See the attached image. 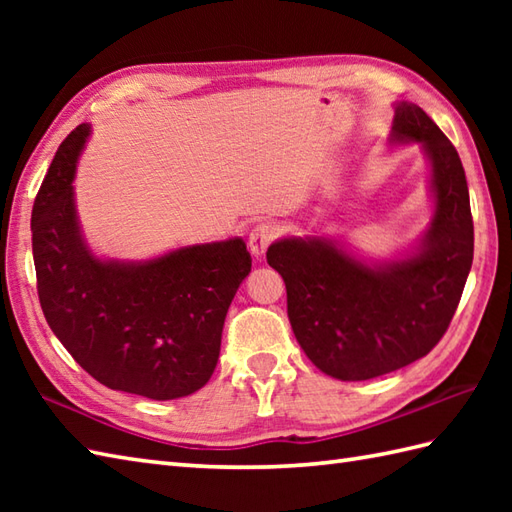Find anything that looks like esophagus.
<instances>
[{
    "instance_id": "1",
    "label": "esophagus",
    "mask_w": 512,
    "mask_h": 512,
    "mask_svg": "<svg viewBox=\"0 0 512 512\" xmlns=\"http://www.w3.org/2000/svg\"><path fill=\"white\" fill-rule=\"evenodd\" d=\"M275 237H277L275 224H268V222L257 224L253 231H250V237H248V248H250V253H253V257L262 259L266 255L268 246L273 244Z\"/></svg>"
}]
</instances>
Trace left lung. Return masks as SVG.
Instances as JSON below:
<instances>
[{"label": "left lung", "instance_id": "1", "mask_svg": "<svg viewBox=\"0 0 512 512\" xmlns=\"http://www.w3.org/2000/svg\"><path fill=\"white\" fill-rule=\"evenodd\" d=\"M391 145L429 162L427 231L391 259H365L323 235L281 237L266 259L284 277L288 319L323 374L369 380L427 356L447 332L473 264V217L458 151L418 105H394Z\"/></svg>", "mask_w": 512, "mask_h": 512}]
</instances>
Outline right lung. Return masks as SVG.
<instances>
[{"mask_svg":"<svg viewBox=\"0 0 512 512\" xmlns=\"http://www.w3.org/2000/svg\"><path fill=\"white\" fill-rule=\"evenodd\" d=\"M92 127L63 140L32 206V257L41 310L54 336L105 387L151 400L202 389L220 358L222 328L250 273L242 237L105 259L83 235L76 162Z\"/></svg>","mask_w":512,"mask_h":512,"instance_id":"right-lung-1","label":"right lung"}]
</instances>
